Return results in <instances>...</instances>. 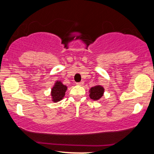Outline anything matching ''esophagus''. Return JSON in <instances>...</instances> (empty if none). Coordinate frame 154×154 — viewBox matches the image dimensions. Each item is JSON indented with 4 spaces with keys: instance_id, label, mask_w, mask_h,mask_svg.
<instances>
[{
    "instance_id": "obj_1",
    "label": "esophagus",
    "mask_w": 154,
    "mask_h": 154,
    "mask_svg": "<svg viewBox=\"0 0 154 154\" xmlns=\"http://www.w3.org/2000/svg\"><path fill=\"white\" fill-rule=\"evenodd\" d=\"M83 84H84V82L83 81H81V82H79V83H77L76 85H83Z\"/></svg>"
}]
</instances>
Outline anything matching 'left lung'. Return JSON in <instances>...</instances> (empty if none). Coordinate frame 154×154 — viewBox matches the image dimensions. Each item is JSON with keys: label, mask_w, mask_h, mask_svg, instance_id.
I'll list each match as a JSON object with an SVG mask.
<instances>
[{"label": "left lung", "mask_w": 154, "mask_h": 154, "mask_svg": "<svg viewBox=\"0 0 154 154\" xmlns=\"http://www.w3.org/2000/svg\"><path fill=\"white\" fill-rule=\"evenodd\" d=\"M90 97L94 101L99 100L104 95V88L102 85H95L92 87L89 90Z\"/></svg>", "instance_id": "8db88e82"}]
</instances>
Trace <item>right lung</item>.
Here are the masks:
<instances>
[{
    "label": "right lung",
    "mask_w": 154,
    "mask_h": 154,
    "mask_svg": "<svg viewBox=\"0 0 154 154\" xmlns=\"http://www.w3.org/2000/svg\"><path fill=\"white\" fill-rule=\"evenodd\" d=\"M67 90V86L64 85L62 81H57L51 89L52 101L54 103L62 100L65 95V92Z\"/></svg>",
    "instance_id": "add662e5"
}]
</instances>
